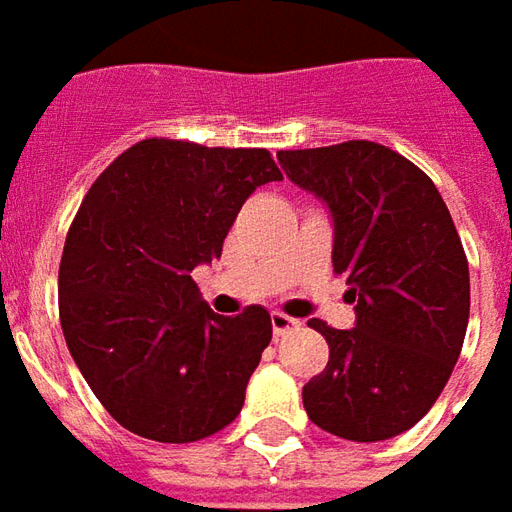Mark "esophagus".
I'll use <instances>...</instances> for the list:
<instances>
[{
	"instance_id": "34e87169",
	"label": "esophagus",
	"mask_w": 512,
	"mask_h": 512,
	"mask_svg": "<svg viewBox=\"0 0 512 512\" xmlns=\"http://www.w3.org/2000/svg\"><path fill=\"white\" fill-rule=\"evenodd\" d=\"M271 330H274V338H282V335H288V332L299 330V321L291 316H285V313H271Z\"/></svg>"
}]
</instances>
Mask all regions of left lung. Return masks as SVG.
<instances>
[{
    "mask_svg": "<svg viewBox=\"0 0 512 512\" xmlns=\"http://www.w3.org/2000/svg\"><path fill=\"white\" fill-rule=\"evenodd\" d=\"M288 180L330 207L332 268L357 302L352 330L310 327L327 368L302 388L310 421L346 441L410 430L452 377L468 327V260L435 182L374 141L277 152Z\"/></svg>",
    "mask_w": 512,
    "mask_h": 512,
    "instance_id": "8db88e82",
    "label": "left lung"
}]
</instances>
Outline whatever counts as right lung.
<instances>
[{
    "instance_id": "obj_1",
    "label": "right lung",
    "mask_w": 512,
    "mask_h": 512,
    "mask_svg": "<svg viewBox=\"0 0 512 512\" xmlns=\"http://www.w3.org/2000/svg\"><path fill=\"white\" fill-rule=\"evenodd\" d=\"M274 180L266 149L146 138L85 194L60 257V327L124 430L191 443L241 413L271 316L260 305L213 313L191 271L221 257L238 210Z\"/></svg>"
}]
</instances>
